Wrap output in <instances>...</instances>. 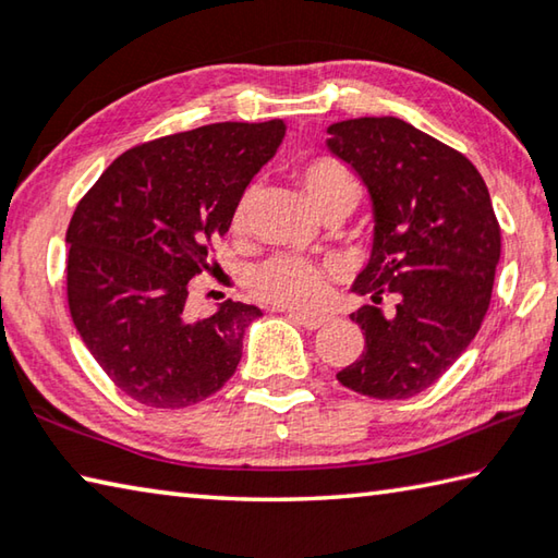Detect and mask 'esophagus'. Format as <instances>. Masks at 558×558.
I'll use <instances>...</instances> for the list:
<instances>
[{"label": "esophagus", "mask_w": 558, "mask_h": 558, "mask_svg": "<svg viewBox=\"0 0 558 558\" xmlns=\"http://www.w3.org/2000/svg\"><path fill=\"white\" fill-rule=\"evenodd\" d=\"M288 317L292 319V323H298V325H302L305 329H319L323 325H327V315H310V313H288Z\"/></svg>", "instance_id": "obj_1"}]
</instances>
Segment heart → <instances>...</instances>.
Listing matches in <instances>:
<instances>
[{
  "label": "heart",
  "mask_w": 558,
  "mask_h": 558,
  "mask_svg": "<svg viewBox=\"0 0 558 558\" xmlns=\"http://www.w3.org/2000/svg\"><path fill=\"white\" fill-rule=\"evenodd\" d=\"M298 177L323 219L332 214L347 216L349 211H354V206L362 199V186H359L352 169L339 162L337 157L310 159L298 169ZM253 192H256V186H245L239 202H235L231 216L233 229H241L245 223ZM327 272L329 270L323 263L280 253V256H272L253 268L248 286L253 295L268 302V305L310 310L325 295Z\"/></svg>",
  "instance_id": "heart-1"
}]
</instances>
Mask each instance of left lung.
<instances>
[{
    "mask_svg": "<svg viewBox=\"0 0 558 558\" xmlns=\"http://www.w3.org/2000/svg\"><path fill=\"white\" fill-rule=\"evenodd\" d=\"M327 147L362 177L374 204V245L352 290L364 352L337 374L347 389L399 401L426 391L475 339L502 248L485 179L458 149L399 118L327 128ZM384 296L397 310L384 316Z\"/></svg>",
    "mask_w": 558,
    "mask_h": 558,
    "instance_id": "1",
    "label": "left lung"
}]
</instances>
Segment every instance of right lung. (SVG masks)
<instances>
[{"label": "right lung", "instance_id": "1", "mask_svg": "<svg viewBox=\"0 0 558 558\" xmlns=\"http://www.w3.org/2000/svg\"><path fill=\"white\" fill-rule=\"evenodd\" d=\"M286 122H214L122 153L71 216L65 295L100 369L132 401L184 409L231 379L256 305L186 313L233 206L276 155Z\"/></svg>", "mask_w": 558, "mask_h": 558}]
</instances>
